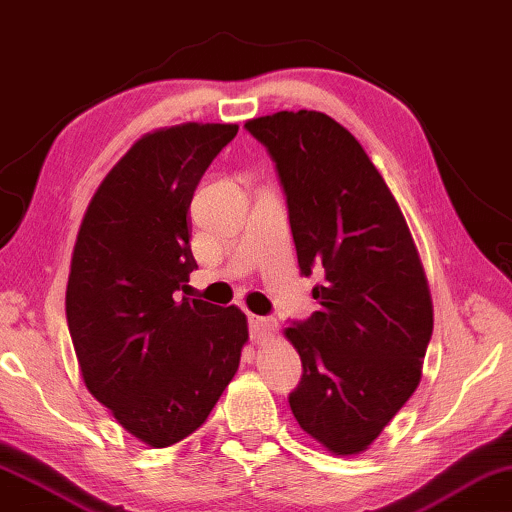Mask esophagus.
Masks as SVG:
<instances>
[{
    "mask_svg": "<svg viewBox=\"0 0 512 512\" xmlns=\"http://www.w3.org/2000/svg\"><path fill=\"white\" fill-rule=\"evenodd\" d=\"M276 331H278L276 319L257 317V315L250 317V333H253L255 342H264L266 338H271V335H276Z\"/></svg>",
    "mask_w": 512,
    "mask_h": 512,
    "instance_id": "esophagus-1",
    "label": "esophagus"
}]
</instances>
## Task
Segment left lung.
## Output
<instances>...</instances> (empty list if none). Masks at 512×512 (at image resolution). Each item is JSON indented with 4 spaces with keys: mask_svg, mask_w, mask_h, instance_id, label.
<instances>
[{
    "mask_svg": "<svg viewBox=\"0 0 512 512\" xmlns=\"http://www.w3.org/2000/svg\"><path fill=\"white\" fill-rule=\"evenodd\" d=\"M276 163L319 308L287 326L303 363L289 407L333 455L368 451L421 384L432 296L416 243L356 137L315 110L248 119Z\"/></svg>",
    "mask_w": 512,
    "mask_h": 512,
    "instance_id": "left-lung-1",
    "label": "left lung"
}]
</instances>
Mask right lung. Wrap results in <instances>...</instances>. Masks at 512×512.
Here are the masks:
<instances>
[{"label":"right lung","instance_id":"add662e5","mask_svg":"<svg viewBox=\"0 0 512 512\" xmlns=\"http://www.w3.org/2000/svg\"><path fill=\"white\" fill-rule=\"evenodd\" d=\"M236 124L142 135L82 218L66 285L68 331L87 391L151 448L200 427L239 370L248 319L174 292L197 269L188 207Z\"/></svg>","mask_w":512,"mask_h":512}]
</instances>
